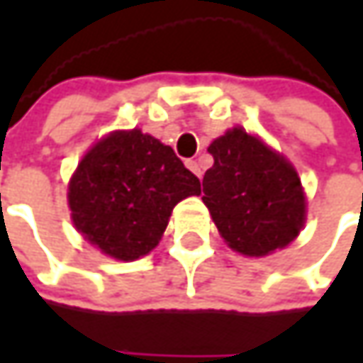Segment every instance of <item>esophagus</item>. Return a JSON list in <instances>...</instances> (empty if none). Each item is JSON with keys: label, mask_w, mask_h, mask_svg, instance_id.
Instances as JSON below:
<instances>
[{"label": "esophagus", "mask_w": 363, "mask_h": 363, "mask_svg": "<svg viewBox=\"0 0 363 363\" xmlns=\"http://www.w3.org/2000/svg\"><path fill=\"white\" fill-rule=\"evenodd\" d=\"M186 165H188L189 172H194V174L198 175V177H202V172H200V165H198V161L188 160V161H186Z\"/></svg>", "instance_id": "obj_1"}]
</instances>
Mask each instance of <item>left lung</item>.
Returning <instances> with one entry per match:
<instances>
[{"mask_svg":"<svg viewBox=\"0 0 363 363\" xmlns=\"http://www.w3.org/2000/svg\"><path fill=\"white\" fill-rule=\"evenodd\" d=\"M202 182L220 236L244 257H267L299 236L305 194L295 167L255 135L234 127L208 147Z\"/></svg>","mask_w":363,"mask_h":363,"instance_id":"1","label":"left lung"}]
</instances>
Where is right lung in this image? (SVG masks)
Instances as JSON below:
<instances>
[{"mask_svg":"<svg viewBox=\"0 0 363 363\" xmlns=\"http://www.w3.org/2000/svg\"><path fill=\"white\" fill-rule=\"evenodd\" d=\"M200 191L172 147L131 129L89 149L70 177L68 206L84 240L106 257L137 260L160 244L175 203Z\"/></svg>","mask_w":363,"mask_h":363,"instance_id":"add662e5","label":"right lung"}]
</instances>
